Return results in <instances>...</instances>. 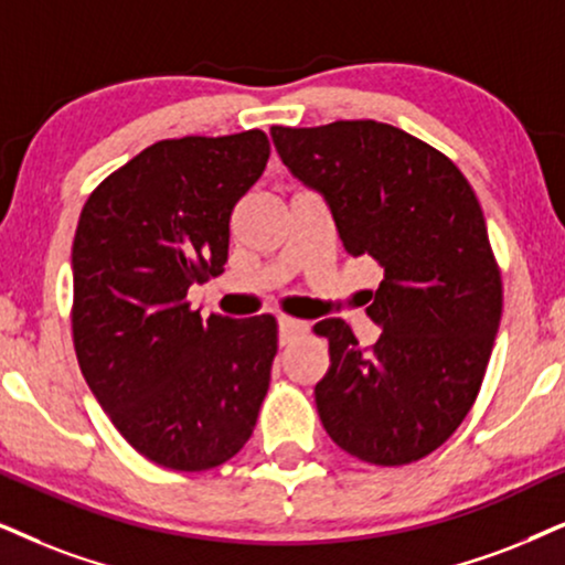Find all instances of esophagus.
Instances as JSON below:
<instances>
[{
	"label": "esophagus",
	"instance_id": "esophagus-1",
	"mask_svg": "<svg viewBox=\"0 0 565 565\" xmlns=\"http://www.w3.org/2000/svg\"><path fill=\"white\" fill-rule=\"evenodd\" d=\"M305 331H307L305 320H297V318H289V316L278 318V341H281V347L291 344V341H295L297 335L305 333Z\"/></svg>",
	"mask_w": 565,
	"mask_h": 565
}]
</instances>
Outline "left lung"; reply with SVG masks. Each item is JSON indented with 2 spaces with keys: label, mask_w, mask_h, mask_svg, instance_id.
I'll return each instance as SVG.
<instances>
[{
  "label": "left lung",
  "mask_w": 565,
  "mask_h": 565,
  "mask_svg": "<svg viewBox=\"0 0 565 565\" xmlns=\"http://www.w3.org/2000/svg\"><path fill=\"white\" fill-rule=\"evenodd\" d=\"M281 161L323 192L341 245L383 268L360 347L328 318L331 365L316 385L339 448L377 467L425 459L472 409L503 316V281L472 184L425 140L375 119L270 127Z\"/></svg>",
  "instance_id": "obj_1"
}]
</instances>
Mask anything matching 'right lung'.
Segmentation results:
<instances>
[{
    "label": "right lung",
    "mask_w": 565,
    "mask_h": 565,
    "mask_svg": "<svg viewBox=\"0 0 565 565\" xmlns=\"http://www.w3.org/2000/svg\"><path fill=\"white\" fill-rule=\"evenodd\" d=\"M268 135L148 146L85 200L73 242V341L85 383L140 456L205 472L242 451L278 352L274 316L200 318L192 284L221 276L230 218Z\"/></svg>",
    "instance_id": "obj_1"
}]
</instances>
